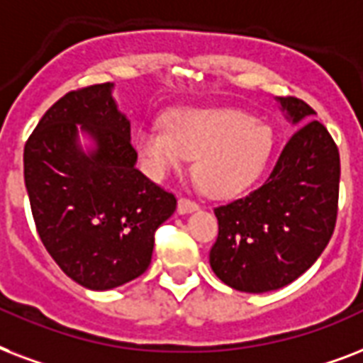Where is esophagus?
<instances>
[{"label": "esophagus", "instance_id": "34e87169", "mask_svg": "<svg viewBox=\"0 0 363 363\" xmlns=\"http://www.w3.org/2000/svg\"><path fill=\"white\" fill-rule=\"evenodd\" d=\"M195 210H199V204L193 201H189V199H179L178 201V213H189V212H195Z\"/></svg>", "mask_w": 363, "mask_h": 363}]
</instances>
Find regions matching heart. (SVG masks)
Segmentation results:
<instances>
[{"label":"heart","instance_id":"1","mask_svg":"<svg viewBox=\"0 0 363 363\" xmlns=\"http://www.w3.org/2000/svg\"><path fill=\"white\" fill-rule=\"evenodd\" d=\"M134 140L153 176H164L195 157L196 182L216 199L238 195L254 184L272 147L269 126L223 108L174 109L164 125L140 126Z\"/></svg>","mask_w":363,"mask_h":363}]
</instances>
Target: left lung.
Here are the masks:
<instances>
[{
    "mask_svg": "<svg viewBox=\"0 0 363 363\" xmlns=\"http://www.w3.org/2000/svg\"><path fill=\"white\" fill-rule=\"evenodd\" d=\"M291 125L259 189L213 210L218 240L210 267L227 286L246 294L280 289L313 267L330 242L337 220L341 162L333 138L308 104L277 98Z\"/></svg>",
    "mask_w": 363,
    "mask_h": 363,
    "instance_id": "8db88e82",
    "label": "left lung"
}]
</instances>
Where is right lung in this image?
<instances>
[{
  "label": "right lung",
  "instance_id": "right-lung-1",
  "mask_svg": "<svg viewBox=\"0 0 363 363\" xmlns=\"http://www.w3.org/2000/svg\"><path fill=\"white\" fill-rule=\"evenodd\" d=\"M93 145L82 150L79 132ZM113 83L67 92L28 138L26 184L39 238L74 282L106 291L147 271L176 196L136 168Z\"/></svg>",
  "mask_w": 363,
  "mask_h": 363
}]
</instances>
